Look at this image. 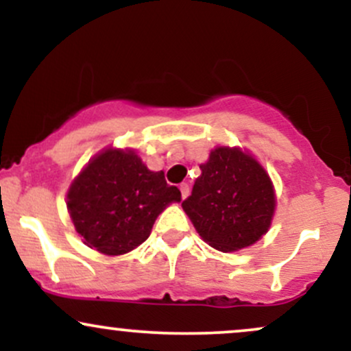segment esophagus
I'll return each mask as SVG.
<instances>
[{
    "instance_id": "obj_1",
    "label": "esophagus",
    "mask_w": 351,
    "mask_h": 351,
    "mask_svg": "<svg viewBox=\"0 0 351 351\" xmlns=\"http://www.w3.org/2000/svg\"><path fill=\"white\" fill-rule=\"evenodd\" d=\"M180 191H181V196H183V198H186V196L189 195V186L186 183H181L180 184Z\"/></svg>"
}]
</instances>
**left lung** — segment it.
I'll use <instances>...</instances> for the list:
<instances>
[{"mask_svg": "<svg viewBox=\"0 0 351 351\" xmlns=\"http://www.w3.org/2000/svg\"><path fill=\"white\" fill-rule=\"evenodd\" d=\"M199 168L181 206L201 239L223 252L259 241L276 209L272 181L259 162L241 148L217 147Z\"/></svg>", "mask_w": 351, "mask_h": 351, "instance_id": "1", "label": "left lung"}]
</instances>
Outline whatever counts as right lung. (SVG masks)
<instances>
[{"instance_id":"obj_1","label":"right lung","mask_w":351,"mask_h":351,"mask_svg":"<svg viewBox=\"0 0 351 351\" xmlns=\"http://www.w3.org/2000/svg\"><path fill=\"white\" fill-rule=\"evenodd\" d=\"M181 201L163 171H150L134 150L107 148L86 165L67 191V209L84 243L107 256L130 252L155 219Z\"/></svg>"}]
</instances>
